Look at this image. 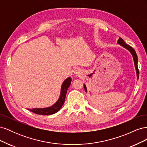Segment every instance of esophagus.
Returning a JSON list of instances; mask_svg holds the SVG:
<instances>
[{"label": "esophagus", "mask_w": 147, "mask_h": 147, "mask_svg": "<svg viewBox=\"0 0 147 147\" xmlns=\"http://www.w3.org/2000/svg\"><path fill=\"white\" fill-rule=\"evenodd\" d=\"M74 72L76 75H80L81 73V70L79 67H75L74 70Z\"/></svg>", "instance_id": "1"}]
</instances>
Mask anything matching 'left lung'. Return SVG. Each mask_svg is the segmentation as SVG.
Wrapping results in <instances>:
<instances>
[{"label":"left lung","instance_id":"left-lung-1","mask_svg":"<svg viewBox=\"0 0 147 147\" xmlns=\"http://www.w3.org/2000/svg\"><path fill=\"white\" fill-rule=\"evenodd\" d=\"M118 43L120 45H121L122 47H123L124 48H126L127 50L131 52V53L132 55L133 59H134V65H135V67H136V73H137V78H139V69H138V66H137V62H138V58H137V56L136 54V51L132 48V47H131V46L127 45L126 44V43L124 42L123 40L121 38H119L118 40ZM84 90L87 92V89L86 87L85 86V84H84Z\"/></svg>","mask_w":147,"mask_h":147}]
</instances>
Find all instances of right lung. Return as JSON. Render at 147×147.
<instances>
[{
  "label": "right lung",
  "mask_w": 147,
  "mask_h": 147,
  "mask_svg": "<svg viewBox=\"0 0 147 147\" xmlns=\"http://www.w3.org/2000/svg\"><path fill=\"white\" fill-rule=\"evenodd\" d=\"M71 82H72V80H71L70 77H68L65 80H64L61 86V94H60L59 98L54 105H53L52 106L50 107L42 108V109L37 108V109H28V110H30V112L38 115H52V114L56 113L61 109L62 106L63 105L64 103L66 93H67V91L70 85Z\"/></svg>",
  "instance_id": "right-lung-1"
}]
</instances>
